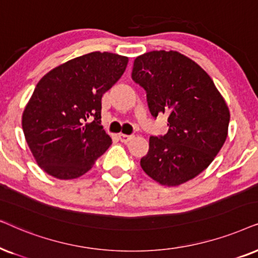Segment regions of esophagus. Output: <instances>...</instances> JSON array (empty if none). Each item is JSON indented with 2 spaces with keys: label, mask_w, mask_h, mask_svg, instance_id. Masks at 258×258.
Listing matches in <instances>:
<instances>
[{
  "label": "esophagus",
  "mask_w": 258,
  "mask_h": 258,
  "mask_svg": "<svg viewBox=\"0 0 258 258\" xmlns=\"http://www.w3.org/2000/svg\"><path fill=\"white\" fill-rule=\"evenodd\" d=\"M135 138V136L133 135H119V139H120V142L121 143H128V142H131V140Z\"/></svg>",
  "instance_id": "34e87169"
}]
</instances>
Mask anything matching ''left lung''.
Instances as JSON below:
<instances>
[{
  "instance_id": "1",
  "label": "left lung",
  "mask_w": 258,
  "mask_h": 258,
  "mask_svg": "<svg viewBox=\"0 0 258 258\" xmlns=\"http://www.w3.org/2000/svg\"><path fill=\"white\" fill-rule=\"evenodd\" d=\"M132 79L146 92L153 118L167 115L166 135L150 137L140 166L161 185L176 186L198 176L228 136L229 108L212 79L178 51L153 50L137 57Z\"/></svg>"
}]
</instances>
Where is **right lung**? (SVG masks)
<instances>
[{
  "mask_svg": "<svg viewBox=\"0 0 258 258\" xmlns=\"http://www.w3.org/2000/svg\"><path fill=\"white\" fill-rule=\"evenodd\" d=\"M128 59L93 51L67 61L36 85L22 116L33 156L59 179L85 174L112 139L101 126V98L126 70Z\"/></svg>",
  "mask_w": 258,
  "mask_h": 258,
  "instance_id": "1",
  "label": "right lung"
}]
</instances>
